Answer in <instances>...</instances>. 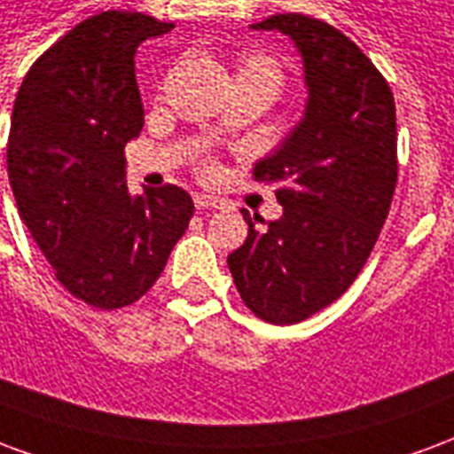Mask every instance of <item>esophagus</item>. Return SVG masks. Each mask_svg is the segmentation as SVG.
Listing matches in <instances>:
<instances>
[{
  "mask_svg": "<svg viewBox=\"0 0 454 454\" xmlns=\"http://www.w3.org/2000/svg\"><path fill=\"white\" fill-rule=\"evenodd\" d=\"M194 207L201 208H223V199L211 197V194H194Z\"/></svg>",
  "mask_w": 454,
  "mask_h": 454,
  "instance_id": "34e87169",
  "label": "esophagus"
}]
</instances>
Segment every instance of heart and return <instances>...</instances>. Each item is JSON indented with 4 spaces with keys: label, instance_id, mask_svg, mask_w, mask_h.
Listing matches in <instances>:
<instances>
[{
    "label": "heart",
    "instance_id": "b5f03b06",
    "mask_svg": "<svg viewBox=\"0 0 454 454\" xmlns=\"http://www.w3.org/2000/svg\"><path fill=\"white\" fill-rule=\"evenodd\" d=\"M243 70H262V73H275L277 74L275 65L270 63L267 58H262V55H250Z\"/></svg>",
    "mask_w": 454,
    "mask_h": 454
}]
</instances>
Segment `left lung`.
<instances>
[{
    "label": "left lung",
    "mask_w": 454,
    "mask_h": 454,
    "mask_svg": "<svg viewBox=\"0 0 454 454\" xmlns=\"http://www.w3.org/2000/svg\"><path fill=\"white\" fill-rule=\"evenodd\" d=\"M250 28L294 43L306 104L253 169L279 182L282 216L265 223L243 208L247 238L228 255V270L253 314L292 325L333 304L377 243L396 187V109L387 80L333 26L277 14Z\"/></svg>",
    "instance_id": "1"
}]
</instances>
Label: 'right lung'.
Wrapping results in <instances>:
<instances>
[{
	"mask_svg": "<svg viewBox=\"0 0 454 454\" xmlns=\"http://www.w3.org/2000/svg\"><path fill=\"white\" fill-rule=\"evenodd\" d=\"M138 12L77 24L28 70L16 94L6 169L19 216L60 285L104 311L155 285L194 204L184 189L126 187V143L143 129L136 51L172 31Z\"/></svg>",
	"mask_w": 454,
	"mask_h": 454,
	"instance_id": "add662e5",
	"label": "right lung"
}]
</instances>
